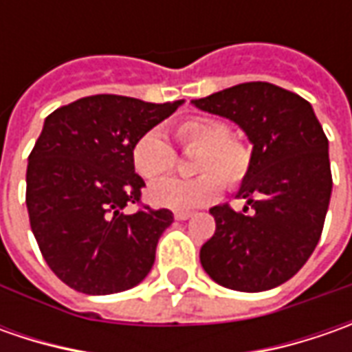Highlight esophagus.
Here are the masks:
<instances>
[{"label": "esophagus", "mask_w": 352, "mask_h": 352, "mask_svg": "<svg viewBox=\"0 0 352 352\" xmlns=\"http://www.w3.org/2000/svg\"><path fill=\"white\" fill-rule=\"evenodd\" d=\"M192 215H194V213H190V211H176V213H174V217H176L178 221H186V219H190Z\"/></svg>", "instance_id": "obj_1"}]
</instances>
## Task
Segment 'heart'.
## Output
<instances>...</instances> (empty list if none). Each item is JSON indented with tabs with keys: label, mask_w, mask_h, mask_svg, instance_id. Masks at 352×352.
I'll use <instances>...</instances> for the list:
<instances>
[{
	"label": "heart",
	"mask_w": 352,
	"mask_h": 352,
	"mask_svg": "<svg viewBox=\"0 0 352 352\" xmlns=\"http://www.w3.org/2000/svg\"><path fill=\"white\" fill-rule=\"evenodd\" d=\"M174 139L182 148H196L192 170L194 178H166L153 184L146 192L148 201L172 211H192L213 204L223 178L229 186H239L249 176L252 151L247 142L229 135V127L213 117H192L174 127ZM131 162L142 180L153 182L172 170L176 155L160 131L142 133L131 146Z\"/></svg>",
	"instance_id": "obj_1"
}]
</instances>
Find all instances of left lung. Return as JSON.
Returning a JSON list of instances; mask_svg holds the SVG:
<instances>
[{
	"instance_id": "8db88e82",
	"label": "left lung",
	"mask_w": 352,
	"mask_h": 352,
	"mask_svg": "<svg viewBox=\"0 0 352 352\" xmlns=\"http://www.w3.org/2000/svg\"><path fill=\"white\" fill-rule=\"evenodd\" d=\"M192 105L233 121L252 144V166L236 192L247 206L211 208L215 233L199 263L229 290H272L304 266L323 231L333 188L327 137L311 103L268 82L239 84Z\"/></svg>"
}]
</instances>
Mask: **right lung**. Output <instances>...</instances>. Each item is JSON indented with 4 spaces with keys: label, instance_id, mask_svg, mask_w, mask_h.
Returning a JSON list of instances; mask_svg holds the SVG:
<instances>
[{
    "label": "right lung",
    "instance_id": "1",
    "mask_svg": "<svg viewBox=\"0 0 352 352\" xmlns=\"http://www.w3.org/2000/svg\"><path fill=\"white\" fill-rule=\"evenodd\" d=\"M184 100L148 103L100 94L58 107L45 119L29 155L27 211L50 270L76 292L107 296L141 284L174 215L127 213L142 178L131 146Z\"/></svg>",
    "mask_w": 352,
    "mask_h": 352
}]
</instances>
